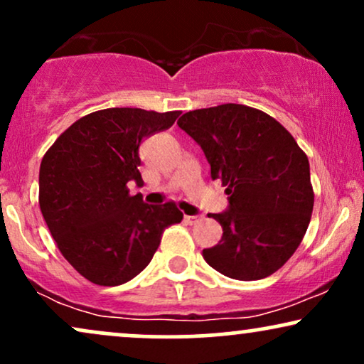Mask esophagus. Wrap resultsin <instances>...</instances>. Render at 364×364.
Here are the masks:
<instances>
[{
    "label": "esophagus",
    "mask_w": 364,
    "mask_h": 364,
    "mask_svg": "<svg viewBox=\"0 0 364 364\" xmlns=\"http://www.w3.org/2000/svg\"><path fill=\"white\" fill-rule=\"evenodd\" d=\"M200 218H201V216H190V215H185V222L190 223V225L196 223Z\"/></svg>",
    "instance_id": "34e87169"
}]
</instances>
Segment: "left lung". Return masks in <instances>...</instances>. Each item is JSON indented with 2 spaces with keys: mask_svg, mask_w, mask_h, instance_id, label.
Listing matches in <instances>:
<instances>
[{
  "mask_svg": "<svg viewBox=\"0 0 364 364\" xmlns=\"http://www.w3.org/2000/svg\"><path fill=\"white\" fill-rule=\"evenodd\" d=\"M190 134L230 196V208L210 213L222 225L218 245L203 259L237 280L269 277L294 255L309 227L314 190L309 159L282 124L259 109L222 104L183 114Z\"/></svg>",
  "mask_w": 364,
  "mask_h": 364,
  "instance_id": "obj_1",
  "label": "left lung"
}]
</instances>
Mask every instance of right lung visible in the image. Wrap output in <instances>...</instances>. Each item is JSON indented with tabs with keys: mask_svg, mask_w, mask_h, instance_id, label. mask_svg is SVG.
Returning <instances> with one entry per match:
<instances>
[{
	"mask_svg": "<svg viewBox=\"0 0 364 364\" xmlns=\"http://www.w3.org/2000/svg\"><path fill=\"white\" fill-rule=\"evenodd\" d=\"M181 110H95L50 146L40 164L38 203L58 250L82 277L114 287L148 267L168 227L183 213L174 201L146 205L129 195L141 185V141L171 127Z\"/></svg>",
	"mask_w": 364,
	"mask_h": 364,
	"instance_id": "obj_1",
	"label": "right lung"
}]
</instances>
